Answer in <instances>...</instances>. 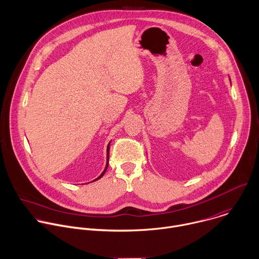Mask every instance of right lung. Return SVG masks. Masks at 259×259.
<instances>
[{
  "instance_id": "obj_1",
  "label": "right lung",
  "mask_w": 259,
  "mask_h": 259,
  "mask_svg": "<svg viewBox=\"0 0 259 259\" xmlns=\"http://www.w3.org/2000/svg\"><path fill=\"white\" fill-rule=\"evenodd\" d=\"M110 143H111V142H110ZM110 143H109V145H108V147H107V165H106V167H105V169H104L103 173L101 174V176H100V177H98L95 181H97V180L101 179V178L104 176V174L106 173V170H107V168H108V165H109V151H110Z\"/></svg>"
}]
</instances>
